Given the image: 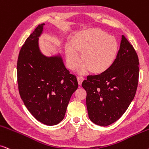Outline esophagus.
I'll return each mask as SVG.
<instances>
[{
  "mask_svg": "<svg viewBox=\"0 0 149 149\" xmlns=\"http://www.w3.org/2000/svg\"><path fill=\"white\" fill-rule=\"evenodd\" d=\"M84 78L83 77H77V81H78L79 86H81V85L82 82L84 81Z\"/></svg>",
  "mask_w": 149,
  "mask_h": 149,
  "instance_id": "obj_1",
  "label": "esophagus"
}]
</instances>
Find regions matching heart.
<instances>
[{
	"mask_svg": "<svg viewBox=\"0 0 149 149\" xmlns=\"http://www.w3.org/2000/svg\"><path fill=\"white\" fill-rule=\"evenodd\" d=\"M118 51V42L114 37L98 29L79 32L73 37L71 44L65 46L66 62L72 70L82 60L84 63L79 72L85 74L89 70L93 73H102L112 64Z\"/></svg>",
	"mask_w": 149,
	"mask_h": 149,
	"instance_id": "obj_1",
	"label": "heart"
}]
</instances>
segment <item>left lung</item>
<instances>
[{
    "label": "left lung",
    "mask_w": 149,
    "mask_h": 149,
    "mask_svg": "<svg viewBox=\"0 0 149 149\" xmlns=\"http://www.w3.org/2000/svg\"><path fill=\"white\" fill-rule=\"evenodd\" d=\"M139 59L133 46L122 36L116 58L107 70L89 75L82 83L92 123L106 127L124 114L134 98L138 84Z\"/></svg>",
    "instance_id": "obj_1"
}]
</instances>
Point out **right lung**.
I'll return each mask as SVG.
<instances>
[{
  "label": "right lung",
  "instance_id": "obj_1",
  "mask_svg": "<svg viewBox=\"0 0 149 149\" xmlns=\"http://www.w3.org/2000/svg\"><path fill=\"white\" fill-rule=\"evenodd\" d=\"M44 24L38 25L21 48L17 76L19 93L24 105L38 121L52 126L64 118L78 82L65 68L59 54L46 57L40 51L39 37Z\"/></svg>",
  "mask_w": 149,
  "mask_h": 149
}]
</instances>
